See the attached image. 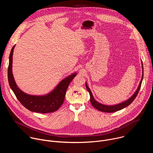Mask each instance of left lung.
<instances>
[{
	"label": "left lung",
	"mask_w": 153,
	"mask_h": 153,
	"mask_svg": "<svg viewBox=\"0 0 153 153\" xmlns=\"http://www.w3.org/2000/svg\"><path fill=\"white\" fill-rule=\"evenodd\" d=\"M142 76L140 80V82L139 83V86L137 89L136 90V91H135V93L133 94V95H132L131 97H130L128 99H127L125 101H123L120 103L116 104V105H104L102 103H100L99 102H98L96 100H95V99L94 98L93 94L90 89V88L88 87V86L87 85L86 82H85V85H86V88L88 90V91L90 93V102L91 105L96 108L97 110H98L100 111H102V112H105V113H113V112H116L117 111L119 110H122V109L128 106V105H129L131 103L133 100L135 99V98L136 97L140 88L141 86V84H142V82L143 80V63L142 62Z\"/></svg>",
	"instance_id": "1"
}]
</instances>
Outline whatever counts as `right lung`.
Wrapping results in <instances>:
<instances>
[{
    "label": "right lung",
    "mask_w": 153,
    "mask_h": 153,
    "mask_svg": "<svg viewBox=\"0 0 153 153\" xmlns=\"http://www.w3.org/2000/svg\"><path fill=\"white\" fill-rule=\"evenodd\" d=\"M15 46L12 48L9 56L8 79L10 88L17 99L24 106L33 112L50 113L57 111L63 103L68 85L77 76V73H74L62 80L51 92L47 94L36 96L27 94L17 86L13 74V55Z\"/></svg>",
    "instance_id": "right-lung-1"
}]
</instances>
